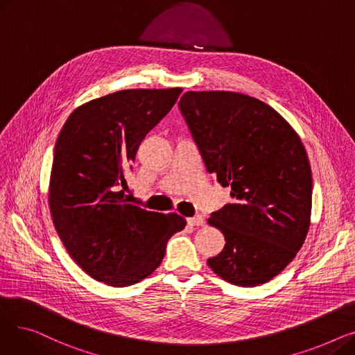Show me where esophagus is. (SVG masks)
I'll return each mask as SVG.
<instances>
[{
	"label": "esophagus",
	"mask_w": 355,
	"mask_h": 355,
	"mask_svg": "<svg viewBox=\"0 0 355 355\" xmlns=\"http://www.w3.org/2000/svg\"><path fill=\"white\" fill-rule=\"evenodd\" d=\"M187 221H189V225H191V226H204V223H206L201 214H196L194 217L187 218Z\"/></svg>",
	"instance_id": "obj_1"
}]
</instances>
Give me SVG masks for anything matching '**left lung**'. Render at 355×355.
<instances>
[{
	"label": "left lung",
	"instance_id": "obj_1",
	"mask_svg": "<svg viewBox=\"0 0 355 355\" xmlns=\"http://www.w3.org/2000/svg\"><path fill=\"white\" fill-rule=\"evenodd\" d=\"M178 107L207 171L232 189L233 202L209 218L226 240L209 266L237 286L269 282L309 229L312 174L300 137L273 107L236 92H185Z\"/></svg>",
	"mask_w": 355,
	"mask_h": 355
}]
</instances>
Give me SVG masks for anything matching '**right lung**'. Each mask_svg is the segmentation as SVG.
Returning <instances> with one entry per match:
<instances>
[{"mask_svg":"<svg viewBox=\"0 0 355 355\" xmlns=\"http://www.w3.org/2000/svg\"><path fill=\"white\" fill-rule=\"evenodd\" d=\"M181 87L128 89L78 107L54 146L49 204L71 259L110 286H129L162 262L185 218L129 204L125 173L177 102Z\"/></svg>","mask_w":355,"mask_h":355,"instance_id":"1","label":"right lung"}]
</instances>
